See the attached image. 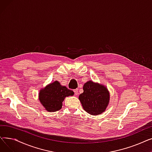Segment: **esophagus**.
Instances as JSON below:
<instances>
[{
	"mask_svg": "<svg viewBox=\"0 0 152 152\" xmlns=\"http://www.w3.org/2000/svg\"><path fill=\"white\" fill-rule=\"evenodd\" d=\"M78 92H79V91H78L77 89H76L74 90V92H75V94L76 95H78V94H79Z\"/></svg>",
	"mask_w": 152,
	"mask_h": 152,
	"instance_id": "obj_1",
	"label": "esophagus"
}]
</instances>
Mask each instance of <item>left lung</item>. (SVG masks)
<instances>
[{
	"instance_id": "1",
	"label": "left lung",
	"mask_w": 152,
	"mask_h": 152,
	"mask_svg": "<svg viewBox=\"0 0 152 152\" xmlns=\"http://www.w3.org/2000/svg\"><path fill=\"white\" fill-rule=\"evenodd\" d=\"M83 93L79 96L84 110L92 115L105 111L110 102V92L104 85L89 81L83 86Z\"/></svg>"
}]
</instances>
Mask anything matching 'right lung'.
<instances>
[{
	"label": "right lung",
	"mask_w": 152,
	"mask_h": 152,
	"mask_svg": "<svg viewBox=\"0 0 152 152\" xmlns=\"http://www.w3.org/2000/svg\"><path fill=\"white\" fill-rule=\"evenodd\" d=\"M73 95V91L55 81L39 91V100L45 110L49 112H53L62 108V102L65 97Z\"/></svg>",
	"instance_id": "right-lung-1"
}]
</instances>
